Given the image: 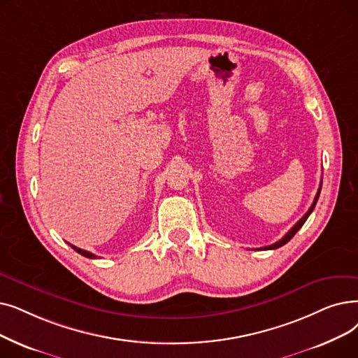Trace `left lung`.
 <instances>
[{
  "label": "left lung",
  "mask_w": 358,
  "mask_h": 358,
  "mask_svg": "<svg viewBox=\"0 0 358 358\" xmlns=\"http://www.w3.org/2000/svg\"><path fill=\"white\" fill-rule=\"evenodd\" d=\"M320 190H322V181H320V187H319V190H317V193H316V197H315V200H313V203H312V206H310V209L306 212V215L301 217V220L295 224L287 234L279 240V241H276V243H273V244H271V245H266V247H262L260 250H275V248H279L281 245H284V244H287L294 236H295V232H297L303 225H304V222L307 221V217L310 216V213L313 212V209H315V206H316V203H317V199H319V194H320Z\"/></svg>",
  "instance_id": "1"
}]
</instances>
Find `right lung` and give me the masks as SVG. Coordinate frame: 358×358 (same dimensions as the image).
Here are the masks:
<instances>
[{"label": "right lung", "mask_w": 358, "mask_h": 358, "mask_svg": "<svg viewBox=\"0 0 358 358\" xmlns=\"http://www.w3.org/2000/svg\"><path fill=\"white\" fill-rule=\"evenodd\" d=\"M70 247L73 248L74 252H77L79 255H82V256H85V257H89V259H96V256L93 255V253H90V252H86V250H82V248H79V247H76V245H73V244H70Z\"/></svg>", "instance_id": "right-lung-1"}]
</instances>
